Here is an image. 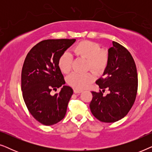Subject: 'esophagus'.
Masks as SVG:
<instances>
[{"instance_id": "1", "label": "esophagus", "mask_w": 152, "mask_h": 152, "mask_svg": "<svg viewBox=\"0 0 152 152\" xmlns=\"http://www.w3.org/2000/svg\"><path fill=\"white\" fill-rule=\"evenodd\" d=\"M82 92V91H81V90H78V89H74L75 93H80Z\"/></svg>"}]
</instances>
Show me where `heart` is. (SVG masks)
<instances>
[{
  "mask_svg": "<svg viewBox=\"0 0 152 152\" xmlns=\"http://www.w3.org/2000/svg\"><path fill=\"white\" fill-rule=\"evenodd\" d=\"M73 52L77 56L88 59L87 66L88 69L97 72L104 71L109 61L110 54L107 48H101L98 43L89 40H84L78 43L73 48ZM72 56L65 52L60 56L58 66L61 72L68 73L72 68ZM94 80V75L91 72L80 73L72 72L68 77L67 82L70 85L77 89H84Z\"/></svg>",
  "mask_w": 152,
  "mask_h": 152,
  "instance_id": "b5f03b06",
  "label": "heart"
}]
</instances>
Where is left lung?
Masks as SVG:
<instances>
[{
    "label": "left lung",
    "instance_id": "obj_1",
    "mask_svg": "<svg viewBox=\"0 0 152 152\" xmlns=\"http://www.w3.org/2000/svg\"><path fill=\"white\" fill-rule=\"evenodd\" d=\"M104 76L96 81L100 90L92 91L91 113L103 122H115L129 113L136 100L138 74L134 58L123 45L113 41ZM106 90L110 93L103 94Z\"/></svg>",
    "mask_w": 152,
    "mask_h": 152
}]
</instances>
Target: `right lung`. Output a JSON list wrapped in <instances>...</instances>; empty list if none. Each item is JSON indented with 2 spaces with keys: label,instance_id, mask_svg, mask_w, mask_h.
Listing matches in <instances>:
<instances>
[{
  "label": "right lung",
  "instance_id": "right-lung-1",
  "mask_svg": "<svg viewBox=\"0 0 152 152\" xmlns=\"http://www.w3.org/2000/svg\"><path fill=\"white\" fill-rule=\"evenodd\" d=\"M75 41H42L30 50L24 61L21 71L23 97L31 115L44 125L57 124L66 115L73 90L63 86L59 93L53 95L52 91L65 84L58 60Z\"/></svg>",
  "mask_w": 152,
  "mask_h": 152
}]
</instances>
